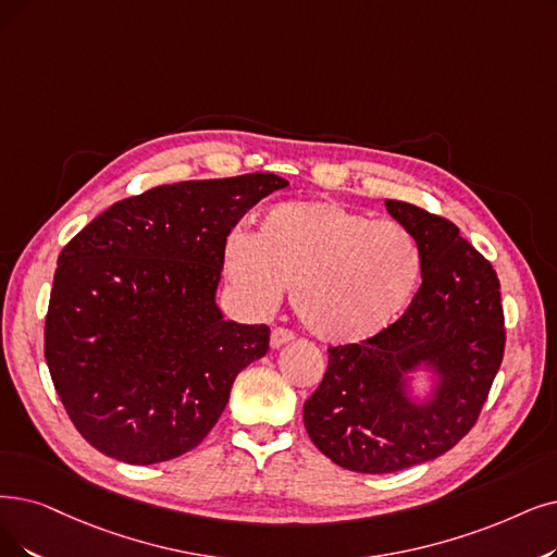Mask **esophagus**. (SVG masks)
<instances>
[{
    "mask_svg": "<svg viewBox=\"0 0 557 557\" xmlns=\"http://www.w3.org/2000/svg\"><path fill=\"white\" fill-rule=\"evenodd\" d=\"M290 341H295V333H293L290 329H283V326H276V329H272V336H270V345H272L274 349H278L281 345H285V343H290Z\"/></svg>",
    "mask_w": 557,
    "mask_h": 557,
    "instance_id": "esophagus-1",
    "label": "esophagus"
}]
</instances>
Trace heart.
<instances>
[{
  "instance_id": "1",
  "label": "heart",
  "mask_w": 557,
  "mask_h": 557,
  "mask_svg": "<svg viewBox=\"0 0 557 557\" xmlns=\"http://www.w3.org/2000/svg\"><path fill=\"white\" fill-rule=\"evenodd\" d=\"M224 272L256 313H272L293 287L295 313L318 341L359 345L407 308L422 258L395 221L333 201H285L258 219L253 235H228Z\"/></svg>"
}]
</instances>
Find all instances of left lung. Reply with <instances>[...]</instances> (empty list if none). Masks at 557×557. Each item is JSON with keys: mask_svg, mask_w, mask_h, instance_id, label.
Wrapping results in <instances>:
<instances>
[{"mask_svg": "<svg viewBox=\"0 0 557 557\" xmlns=\"http://www.w3.org/2000/svg\"><path fill=\"white\" fill-rule=\"evenodd\" d=\"M386 210L416 239L422 285L407 313L361 345L329 349L304 425L320 453L356 473H395L441 457L473 430L505 351L496 270L446 216L405 201ZM430 362L434 404L413 406L401 374Z\"/></svg>", "mask_w": 557, "mask_h": 557, "instance_id": "obj_1", "label": "left lung"}]
</instances>
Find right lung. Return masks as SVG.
<instances>
[{
  "instance_id": "1",
  "label": "right lung",
  "mask_w": 557,
  "mask_h": 557,
  "mask_svg": "<svg viewBox=\"0 0 557 557\" xmlns=\"http://www.w3.org/2000/svg\"><path fill=\"white\" fill-rule=\"evenodd\" d=\"M287 183L274 173L162 185L123 198L63 251L46 361L77 432L125 463L194 450L226 409L270 326L224 320L214 293L226 237Z\"/></svg>"
}]
</instances>
